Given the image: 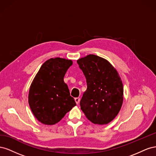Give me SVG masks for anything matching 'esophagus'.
Masks as SVG:
<instances>
[{
    "label": "esophagus",
    "mask_w": 156,
    "mask_h": 156,
    "mask_svg": "<svg viewBox=\"0 0 156 156\" xmlns=\"http://www.w3.org/2000/svg\"><path fill=\"white\" fill-rule=\"evenodd\" d=\"M75 103H77V105H78L80 102V98H75Z\"/></svg>",
    "instance_id": "esophagus-1"
}]
</instances>
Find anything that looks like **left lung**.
I'll return each instance as SVG.
<instances>
[{
  "mask_svg": "<svg viewBox=\"0 0 156 156\" xmlns=\"http://www.w3.org/2000/svg\"><path fill=\"white\" fill-rule=\"evenodd\" d=\"M77 62L87 83L80 101L81 110L94 124L109 123L119 114L123 102V84L119 73L107 60L94 55Z\"/></svg>",
  "mask_w": 156,
  "mask_h": 156,
  "instance_id": "8db88e82",
  "label": "left lung"
}]
</instances>
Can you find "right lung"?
I'll return each mask as SVG.
<instances>
[{
	"label": "right lung",
	"mask_w": 156,
	"mask_h": 156,
	"mask_svg": "<svg viewBox=\"0 0 156 156\" xmlns=\"http://www.w3.org/2000/svg\"><path fill=\"white\" fill-rule=\"evenodd\" d=\"M72 61L50 58L41 66L31 84L29 103L34 116L42 124L53 125L76 105L70 96L64 75Z\"/></svg>",
	"instance_id": "right-lung-1"
}]
</instances>
